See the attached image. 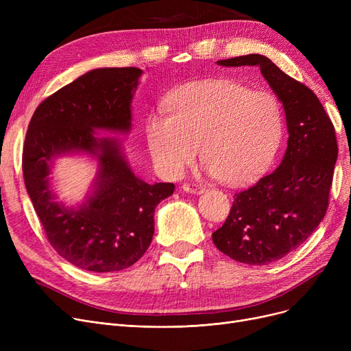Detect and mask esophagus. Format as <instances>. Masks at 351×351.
Returning a JSON list of instances; mask_svg holds the SVG:
<instances>
[{
	"label": "esophagus",
	"mask_w": 351,
	"mask_h": 351,
	"mask_svg": "<svg viewBox=\"0 0 351 351\" xmlns=\"http://www.w3.org/2000/svg\"><path fill=\"white\" fill-rule=\"evenodd\" d=\"M182 189L185 191V192H188V193L200 195V193H204L206 191V186L200 185V183H183Z\"/></svg>",
	"instance_id": "34e87169"
}]
</instances>
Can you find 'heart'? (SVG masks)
<instances>
[{"label":"heart","mask_w":351,"mask_h":351,"mask_svg":"<svg viewBox=\"0 0 351 351\" xmlns=\"http://www.w3.org/2000/svg\"><path fill=\"white\" fill-rule=\"evenodd\" d=\"M166 114L146 119V142L158 168L180 176L199 156L208 172L228 185L261 178L282 145L285 115L267 90H252L233 80H202L173 89Z\"/></svg>","instance_id":"obj_1"}]
</instances>
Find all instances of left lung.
I'll use <instances>...</instances> for the list:
<instances>
[{"label":"left lung","mask_w":351,"mask_h":351,"mask_svg":"<svg viewBox=\"0 0 351 351\" xmlns=\"http://www.w3.org/2000/svg\"><path fill=\"white\" fill-rule=\"evenodd\" d=\"M223 66H259L282 101L289 141L280 166L234 200L215 246L233 261L265 266L298 249L316 230L327 208L337 139L335 126L308 86L259 53L217 61Z\"/></svg>","instance_id":"8db88e82"}]
</instances>
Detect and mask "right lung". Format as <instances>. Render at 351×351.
<instances>
[{
  "instance_id": "right-lung-1",
  "label": "right lung",
  "mask_w": 351,
  "mask_h": 351,
  "mask_svg": "<svg viewBox=\"0 0 351 351\" xmlns=\"http://www.w3.org/2000/svg\"><path fill=\"white\" fill-rule=\"evenodd\" d=\"M139 68H101L84 73L44 99L29 121L23 149L27 192L48 242L84 270L118 271L136 263L154 236V215L173 183L149 185L125 162L119 143L95 136V129L128 132ZM84 150L97 155L95 195L80 210L61 207L49 191L50 160Z\"/></svg>"
}]
</instances>
